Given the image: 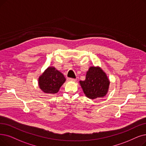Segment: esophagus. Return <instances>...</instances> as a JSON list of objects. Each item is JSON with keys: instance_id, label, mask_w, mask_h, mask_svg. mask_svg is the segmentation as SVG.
Listing matches in <instances>:
<instances>
[{"instance_id": "obj_1", "label": "esophagus", "mask_w": 146, "mask_h": 146, "mask_svg": "<svg viewBox=\"0 0 146 146\" xmlns=\"http://www.w3.org/2000/svg\"><path fill=\"white\" fill-rule=\"evenodd\" d=\"M67 80L69 81H73V82H75L76 80V79H73V78H68Z\"/></svg>"}]
</instances>
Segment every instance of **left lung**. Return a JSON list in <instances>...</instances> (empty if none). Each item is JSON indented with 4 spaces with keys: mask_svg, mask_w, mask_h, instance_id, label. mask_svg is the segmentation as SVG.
Segmentation results:
<instances>
[{
    "mask_svg": "<svg viewBox=\"0 0 146 146\" xmlns=\"http://www.w3.org/2000/svg\"><path fill=\"white\" fill-rule=\"evenodd\" d=\"M80 84L86 96L95 99L106 96L110 82L101 68L91 67L86 73L85 80H80Z\"/></svg>",
    "mask_w": 146,
    "mask_h": 146,
    "instance_id": "1",
    "label": "left lung"
}]
</instances>
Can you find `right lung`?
Instances as JSON below:
<instances>
[{
  "mask_svg": "<svg viewBox=\"0 0 146 146\" xmlns=\"http://www.w3.org/2000/svg\"><path fill=\"white\" fill-rule=\"evenodd\" d=\"M66 78L61 72L54 67H48L39 79V85L45 93L55 94L64 83Z\"/></svg>",
  "mask_w": 146,
  "mask_h": 146,
  "instance_id": "obj_1",
  "label": "right lung"
}]
</instances>
